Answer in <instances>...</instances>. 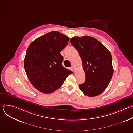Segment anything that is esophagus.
<instances>
[{
  "mask_svg": "<svg viewBox=\"0 0 133 133\" xmlns=\"http://www.w3.org/2000/svg\"><path fill=\"white\" fill-rule=\"evenodd\" d=\"M71 69H72V71H75L76 68H75V67L73 65H72V66H71Z\"/></svg>",
  "mask_w": 133,
  "mask_h": 133,
  "instance_id": "obj_1",
  "label": "esophagus"
}]
</instances>
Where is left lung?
Masks as SVG:
<instances>
[{"instance_id": "8db88e82", "label": "left lung", "mask_w": 133, "mask_h": 133, "mask_svg": "<svg viewBox=\"0 0 133 133\" xmlns=\"http://www.w3.org/2000/svg\"><path fill=\"white\" fill-rule=\"evenodd\" d=\"M70 42L79 52L86 75L81 91L88 97L102 93L108 86L113 75L110 51L98 40L90 36L74 37Z\"/></svg>"}]
</instances>
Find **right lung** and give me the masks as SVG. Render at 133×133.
Returning a JSON list of instances; mask_svg holds the SVG:
<instances>
[{
  "label": "right lung",
  "instance_id": "obj_1",
  "mask_svg": "<svg viewBox=\"0 0 133 133\" xmlns=\"http://www.w3.org/2000/svg\"><path fill=\"white\" fill-rule=\"evenodd\" d=\"M69 38L58 31H51L35 39L29 46L24 67L31 84L39 91L49 94L58 89L72 72L62 66L60 52Z\"/></svg>",
  "mask_w": 133,
  "mask_h": 133
}]
</instances>
